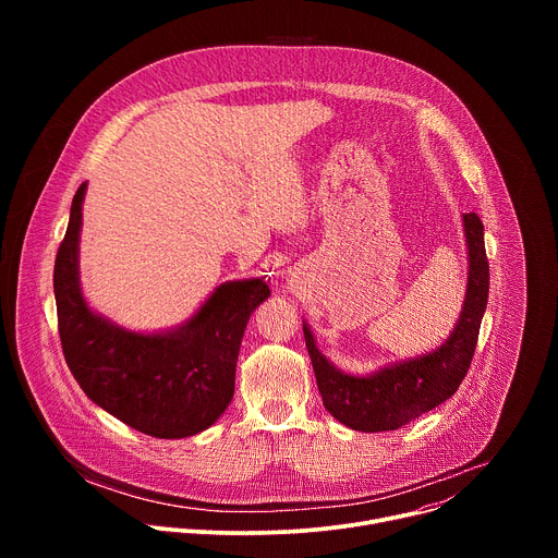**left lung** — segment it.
Masks as SVG:
<instances>
[{
    "mask_svg": "<svg viewBox=\"0 0 558 558\" xmlns=\"http://www.w3.org/2000/svg\"><path fill=\"white\" fill-rule=\"evenodd\" d=\"M463 231L468 245L465 300L452 333L435 351L392 362L371 375H351L320 353L308 325L302 323L323 404L344 426L362 433L397 430L446 402L459 388L480 338L490 287L484 222L474 211L463 214Z\"/></svg>",
    "mask_w": 558,
    "mask_h": 558,
    "instance_id": "8db88e82",
    "label": "left lung"
}]
</instances>
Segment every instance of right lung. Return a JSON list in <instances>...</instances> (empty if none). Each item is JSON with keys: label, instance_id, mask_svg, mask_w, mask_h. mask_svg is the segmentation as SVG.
<instances>
[{"label": "right lung", "instance_id": "right-lung-1", "mask_svg": "<svg viewBox=\"0 0 558 558\" xmlns=\"http://www.w3.org/2000/svg\"><path fill=\"white\" fill-rule=\"evenodd\" d=\"M86 183L76 190L54 260L61 349L90 400L158 439L209 428L233 397L238 351L256 306L271 295L260 278L222 282L183 325L128 331L93 311L78 282V233Z\"/></svg>", "mask_w": 558, "mask_h": 558}]
</instances>
